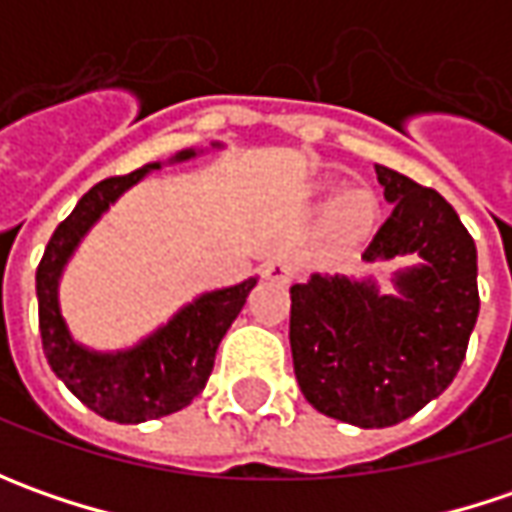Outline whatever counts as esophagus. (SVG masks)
<instances>
[{
	"label": "esophagus",
	"mask_w": 512,
	"mask_h": 512,
	"mask_svg": "<svg viewBox=\"0 0 512 512\" xmlns=\"http://www.w3.org/2000/svg\"><path fill=\"white\" fill-rule=\"evenodd\" d=\"M265 279L276 282V285H290L296 279V265L287 259H270L265 265Z\"/></svg>",
	"instance_id": "1"
}]
</instances>
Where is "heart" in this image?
<instances>
[{
    "instance_id": "b5f03b06",
    "label": "heart",
    "mask_w": 512,
    "mask_h": 512,
    "mask_svg": "<svg viewBox=\"0 0 512 512\" xmlns=\"http://www.w3.org/2000/svg\"><path fill=\"white\" fill-rule=\"evenodd\" d=\"M373 213H376L373 196L367 190H350V193H344L342 199L336 202L333 225L344 236H353V233H362L364 227L373 222Z\"/></svg>"
}]
</instances>
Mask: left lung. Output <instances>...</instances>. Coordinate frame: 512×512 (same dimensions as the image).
<instances>
[{"label": "left lung", "mask_w": 512, "mask_h": 512, "mask_svg": "<svg viewBox=\"0 0 512 512\" xmlns=\"http://www.w3.org/2000/svg\"><path fill=\"white\" fill-rule=\"evenodd\" d=\"M393 205L364 262L416 256L376 279L313 273L290 287V350L305 399L330 419L390 427L439 399L456 379L479 319L476 242L459 213L430 187L376 165Z\"/></svg>", "instance_id": "1"}]
</instances>
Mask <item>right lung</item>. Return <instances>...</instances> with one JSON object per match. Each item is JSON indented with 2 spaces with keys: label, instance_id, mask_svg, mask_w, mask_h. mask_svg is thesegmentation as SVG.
<instances>
[{
  "label": "right lung",
  "instance_id": "1",
  "mask_svg": "<svg viewBox=\"0 0 512 512\" xmlns=\"http://www.w3.org/2000/svg\"><path fill=\"white\" fill-rule=\"evenodd\" d=\"M210 148L222 145L213 142ZM196 153L199 150L193 148L179 150L176 156H170V162H187ZM159 168L162 162H150L128 176H110L90 187L68 219L53 230L36 270L39 330L50 370L93 413L119 424L170 416L205 390L219 342L225 339L233 319L242 313L247 293L259 282L256 276H250L242 285L207 290L179 307L150 336L125 350H93L73 339L59 305V282L70 256L125 190L139 185L150 170Z\"/></svg>",
  "mask_w": 512,
  "mask_h": 512
}]
</instances>
